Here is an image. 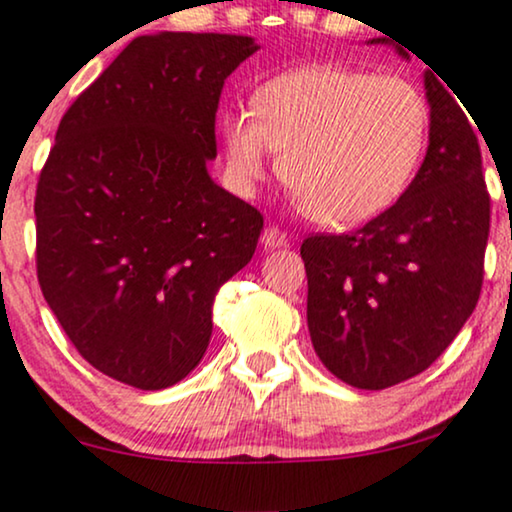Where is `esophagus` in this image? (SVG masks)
<instances>
[{
	"label": "esophagus",
	"mask_w": 512,
	"mask_h": 512,
	"mask_svg": "<svg viewBox=\"0 0 512 512\" xmlns=\"http://www.w3.org/2000/svg\"><path fill=\"white\" fill-rule=\"evenodd\" d=\"M262 245H264V250L286 248V245H288L286 231H281L278 226H267V229L262 231Z\"/></svg>",
	"instance_id": "esophagus-1"
}]
</instances>
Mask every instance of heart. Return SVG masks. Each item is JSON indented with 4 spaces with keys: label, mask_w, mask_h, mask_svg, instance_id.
<instances>
[{
    "label": "heart",
    "mask_w": 512,
    "mask_h": 512,
    "mask_svg": "<svg viewBox=\"0 0 512 512\" xmlns=\"http://www.w3.org/2000/svg\"><path fill=\"white\" fill-rule=\"evenodd\" d=\"M430 108L399 75L316 63L271 77L252 108L219 118L226 167L238 191L281 177L314 222L354 226L383 215L409 189L428 144Z\"/></svg>",
    "instance_id": "b5f03b06"
}]
</instances>
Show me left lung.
Segmentation results:
<instances>
[{
  "label": "left lung",
  "instance_id": "1",
  "mask_svg": "<svg viewBox=\"0 0 512 512\" xmlns=\"http://www.w3.org/2000/svg\"><path fill=\"white\" fill-rule=\"evenodd\" d=\"M430 146L409 189L352 234L304 238L307 326L342 383L385 390L423 373L480 300L489 193L468 115L425 70Z\"/></svg>",
  "mask_w": 512,
  "mask_h": 512
}]
</instances>
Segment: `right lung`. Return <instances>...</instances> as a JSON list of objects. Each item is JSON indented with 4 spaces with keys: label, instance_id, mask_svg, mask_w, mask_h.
Here are the masks:
<instances>
[{
    "label": "right lung",
    "instance_id": "obj_1",
    "mask_svg": "<svg viewBox=\"0 0 512 512\" xmlns=\"http://www.w3.org/2000/svg\"><path fill=\"white\" fill-rule=\"evenodd\" d=\"M252 37H137L63 115L37 181V278L77 352L163 390L200 364L217 290L264 219L208 174L224 80Z\"/></svg>",
    "mask_w": 512,
    "mask_h": 512
}]
</instances>
